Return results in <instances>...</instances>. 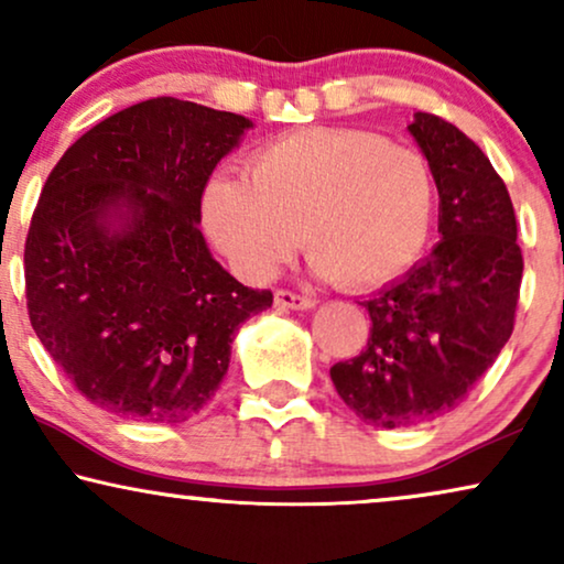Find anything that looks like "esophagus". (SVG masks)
Listing matches in <instances>:
<instances>
[{
    "label": "esophagus",
    "instance_id": "1",
    "mask_svg": "<svg viewBox=\"0 0 564 564\" xmlns=\"http://www.w3.org/2000/svg\"><path fill=\"white\" fill-rule=\"evenodd\" d=\"M274 305L276 307H288V311H307V307L315 305L313 297L297 295L292 290H276L274 292Z\"/></svg>",
    "mask_w": 564,
    "mask_h": 564
}]
</instances>
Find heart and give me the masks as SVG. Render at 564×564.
Segmentation results:
<instances>
[{
	"label": "heart",
	"mask_w": 564,
	"mask_h": 564,
	"mask_svg": "<svg viewBox=\"0 0 564 564\" xmlns=\"http://www.w3.org/2000/svg\"><path fill=\"white\" fill-rule=\"evenodd\" d=\"M434 174L419 151L372 130L303 128L253 151L249 180L218 174L205 223L243 274H274L300 234L315 272L349 290L398 280L434 220Z\"/></svg>",
	"instance_id": "heart-1"
}]
</instances>
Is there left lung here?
Here are the masks:
<instances>
[{"instance_id": "left-lung-1", "label": "left lung", "mask_w": 564, "mask_h": 564, "mask_svg": "<svg viewBox=\"0 0 564 564\" xmlns=\"http://www.w3.org/2000/svg\"><path fill=\"white\" fill-rule=\"evenodd\" d=\"M438 189L431 257L365 300L367 349L330 367L369 426L400 429L457 408L513 334L523 257L511 195L480 145L436 115L408 126Z\"/></svg>"}]
</instances>
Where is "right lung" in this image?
Instances as JSON below:
<instances>
[{
  "label": "right lung",
  "instance_id": "add662e5",
  "mask_svg": "<svg viewBox=\"0 0 564 564\" xmlns=\"http://www.w3.org/2000/svg\"><path fill=\"white\" fill-rule=\"evenodd\" d=\"M253 126L156 97L87 130L53 166L25 241L33 330L89 403L182 423L228 372L238 326L272 305L207 249L203 192Z\"/></svg>",
  "mask_w": 564,
  "mask_h": 564
}]
</instances>
